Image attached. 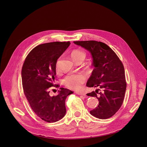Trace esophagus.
<instances>
[{"label":"esophagus","mask_w":147,"mask_h":147,"mask_svg":"<svg viewBox=\"0 0 147 147\" xmlns=\"http://www.w3.org/2000/svg\"><path fill=\"white\" fill-rule=\"evenodd\" d=\"M76 94H78V95H82V96H86V94H84V93H82V92H76Z\"/></svg>","instance_id":"obj_1"}]
</instances>
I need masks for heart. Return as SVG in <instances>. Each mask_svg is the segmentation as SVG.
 Masks as SVG:
<instances>
[{"label": "heart", "instance_id": "1", "mask_svg": "<svg viewBox=\"0 0 147 147\" xmlns=\"http://www.w3.org/2000/svg\"><path fill=\"white\" fill-rule=\"evenodd\" d=\"M86 54L83 51L80 50H76L71 53V57L74 61L76 59L84 57L85 59ZM60 60L58 59L56 63V70H59V63ZM86 81V77L83 74H71L66 76L63 80V84L67 88L71 90H78L81 88V85L84 83Z\"/></svg>", "mask_w": 147, "mask_h": 147}]
</instances>
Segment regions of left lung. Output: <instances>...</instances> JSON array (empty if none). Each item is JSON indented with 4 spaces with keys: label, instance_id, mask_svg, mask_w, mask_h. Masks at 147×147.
Instances as JSON below:
<instances>
[{
    "label": "left lung",
    "instance_id": "1",
    "mask_svg": "<svg viewBox=\"0 0 147 147\" xmlns=\"http://www.w3.org/2000/svg\"><path fill=\"white\" fill-rule=\"evenodd\" d=\"M73 42L88 51L92 58L94 69L87 81V86L99 89L87 95L97 98L99 105L90 113L100 119H108L121 107L126 90L123 63L115 52L101 42L86 40Z\"/></svg>",
    "mask_w": 147,
    "mask_h": 147
}]
</instances>
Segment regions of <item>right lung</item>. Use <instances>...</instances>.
Segmentation results:
<instances>
[{"mask_svg": "<svg viewBox=\"0 0 147 147\" xmlns=\"http://www.w3.org/2000/svg\"><path fill=\"white\" fill-rule=\"evenodd\" d=\"M69 42H53L35 47L27 55L22 70L24 94L35 113L42 120L54 123L66 113L65 100L73 92L60 88L56 96H51L49 90L56 80V63L69 47Z\"/></svg>", "mask_w": 147, "mask_h": 147, "instance_id": "1", "label": "right lung"}]
</instances>
